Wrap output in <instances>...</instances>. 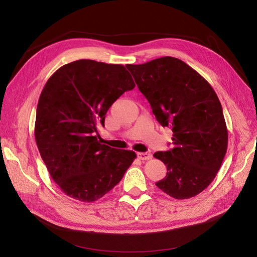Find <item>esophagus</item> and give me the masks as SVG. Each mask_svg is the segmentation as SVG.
Instances as JSON below:
<instances>
[{"label": "esophagus", "mask_w": 257, "mask_h": 257, "mask_svg": "<svg viewBox=\"0 0 257 257\" xmlns=\"http://www.w3.org/2000/svg\"><path fill=\"white\" fill-rule=\"evenodd\" d=\"M137 155H138V158L141 159V160H149V159H151V154L148 153V152H139V153H137Z\"/></svg>", "instance_id": "obj_1"}]
</instances>
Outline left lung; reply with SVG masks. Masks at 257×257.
<instances>
[{"instance_id": "1", "label": "left lung", "mask_w": 257, "mask_h": 257, "mask_svg": "<svg viewBox=\"0 0 257 257\" xmlns=\"http://www.w3.org/2000/svg\"><path fill=\"white\" fill-rule=\"evenodd\" d=\"M126 67L159 123L174 133L173 149L153 154L167 166L166 177L155 185L176 199L196 196L212 182L227 150L219 97L204 77L177 58Z\"/></svg>"}]
</instances>
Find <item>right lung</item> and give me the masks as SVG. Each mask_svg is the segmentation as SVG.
I'll use <instances>...</instances> for the list:
<instances>
[{
	"mask_svg": "<svg viewBox=\"0 0 257 257\" xmlns=\"http://www.w3.org/2000/svg\"><path fill=\"white\" fill-rule=\"evenodd\" d=\"M135 83L126 68L78 60L54 73L38 99L35 141L48 172L67 196L83 203L103 197L118 184L136 153L100 144L110 106Z\"/></svg>",
	"mask_w": 257,
	"mask_h": 257,
	"instance_id": "obj_1",
	"label": "right lung"
}]
</instances>
